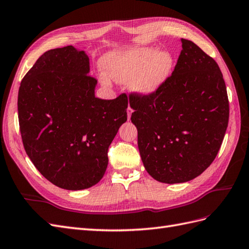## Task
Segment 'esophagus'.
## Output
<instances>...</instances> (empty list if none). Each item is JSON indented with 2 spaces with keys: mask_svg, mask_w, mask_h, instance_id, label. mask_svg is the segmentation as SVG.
I'll use <instances>...</instances> for the list:
<instances>
[{
  "mask_svg": "<svg viewBox=\"0 0 249 249\" xmlns=\"http://www.w3.org/2000/svg\"><path fill=\"white\" fill-rule=\"evenodd\" d=\"M131 113H132V109H131L130 107H128V108H127V117H128V120H130Z\"/></svg>",
  "mask_w": 249,
  "mask_h": 249,
  "instance_id": "obj_1",
  "label": "esophagus"
}]
</instances>
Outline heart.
<instances>
[{"label":"heart","instance_id":"heart-1","mask_svg":"<svg viewBox=\"0 0 249 249\" xmlns=\"http://www.w3.org/2000/svg\"><path fill=\"white\" fill-rule=\"evenodd\" d=\"M173 64L169 53H157L155 47L140 48L125 54L109 53L102 60L108 75L122 83L131 81V88L141 94L155 92L167 79Z\"/></svg>","mask_w":249,"mask_h":249}]
</instances>
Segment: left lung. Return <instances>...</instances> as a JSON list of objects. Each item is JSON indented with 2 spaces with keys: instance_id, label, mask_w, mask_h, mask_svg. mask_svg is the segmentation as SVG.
I'll return each mask as SVG.
<instances>
[{
  "instance_id": "1",
  "label": "left lung",
  "mask_w": 249,
  "mask_h": 249,
  "mask_svg": "<svg viewBox=\"0 0 249 249\" xmlns=\"http://www.w3.org/2000/svg\"><path fill=\"white\" fill-rule=\"evenodd\" d=\"M181 42L176 67L163 84L150 94L128 95L144 167L167 184L193 180L213 162L229 119L219 65L194 42Z\"/></svg>"
}]
</instances>
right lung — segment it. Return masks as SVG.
Returning a JSON list of instances; mask_svg holds the SVG:
<instances>
[{
  "instance_id": "obj_1",
  "label": "right lung",
  "mask_w": 249,
  "mask_h": 249,
  "mask_svg": "<svg viewBox=\"0 0 249 249\" xmlns=\"http://www.w3.org/2000/svg\"><path fill=\"white\" fill-rule=\"evenodd\" d=\"M89 59L71 45L43 53L21 82L18 113L25 151L55 186L95 185L108 164V148L127 120L126 93L94 97Z\"/></svg>"
}]
</instances>
